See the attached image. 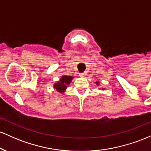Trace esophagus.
Listing matches in <instances>:
<instances>
[{"label":"esophagus","mask_w":151,"mask_h":151,"mask_svg":"<svg viewBox=\"0 0 151 151\" xmlns=\"http://www.w3.org/2000/svg\"><path fill=\"white\" fill-rule=\"evenodd\" d=\"M86 75V72H83V73H80L79 74V76L81 77H84Z\"/></svg>","instance_id":"1"}]
</instances>
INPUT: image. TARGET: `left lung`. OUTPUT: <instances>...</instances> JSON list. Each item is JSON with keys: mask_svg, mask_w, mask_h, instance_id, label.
I'll return each instance as SVG.
<instances>
[{"mask_svg": "<svg viewBox=\"0 0 151 151\" xmlns=\"http://www.w3.org/2000/svg\"><path fill=\"white\" fill-rule=\"evenodd\" d=\"M96 85H99V81H96ZM102 89L104 90V88H102Z\"/></svg>", "mask_w": 151, "mask_h": 151, "instance_id": "8db88e82", "label": "left lung"}]
</instances>
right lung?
<instances>
[{
  "instance_id": "add662e5",
  "label": "right lung",
  "mask_w": 151,
  "mask_h": 151,
  "mask_svg": "<svg viewBox=\"0 0 151 151\" xmlns=\"http://www.w3.org/2000/svg\"><path fill=\"white\" fill-rule=\"evenodd\" d=\"M74 79V77L72 76H67V75H63L60 78V81H57L54 84V89L57 90V91L60 93H65L66 89L67 88L69 84H70L71 81Z\"/></svg>"
}]
</instances>
